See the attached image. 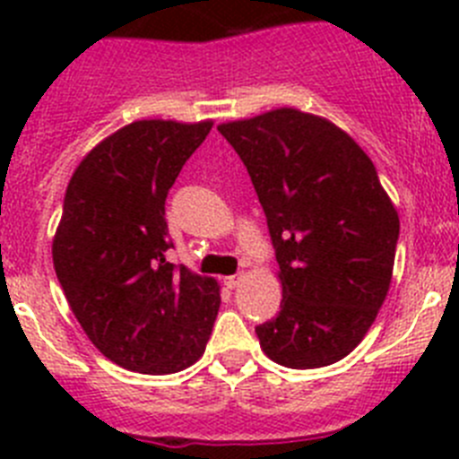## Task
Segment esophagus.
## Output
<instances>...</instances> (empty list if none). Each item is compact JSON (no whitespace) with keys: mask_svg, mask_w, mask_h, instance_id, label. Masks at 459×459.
<instances>
[{"mask_svg":"<svg viewBox=\"0 0 459 459\" xmlns=\"http://www.w3.org/2000/svg\"><path fill=\"white\" fill-rule=\"evenodd\" d=\"M241 280H243V275H227V278H225L227 290H237L238 282H241Z\"/></svg>","mask_w":459,"mask_h":459,"instance_id":"34e87169","label":"esophagus"}]
</instances>
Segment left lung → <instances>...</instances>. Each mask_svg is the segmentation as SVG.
Instances as JSON below:
<instances>
[{
  "label": "left lung",
  "instance_id": "8db88e82",
  "mask_svg": "<svg viewBox=\"0 0 459 459\" xmlns=\"http://www.w3.org/2000/svg\"><path fill=\"white\" fill-rule=\"evenodd\" d=\"M218 131L248 169L280 266V312L255 326L259 344L285 368L331 366L386 299L397 211L366 152L322 117L282 108Z\"/></svg>",
  "mask_w": 459,
  "mask_h": 459
}]
</instances>
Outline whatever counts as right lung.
I'll use <instances>...</instances> for the list:
<instances>
[{
	"label": "right lung",
	"instance_id": "obj_1",
	"mask_svg": "<svg viewBox=\"0 0 459 459\" xmlns=\"http://www.w3.org/2000/svg\"><path fill=\"white\" fill-rule=\"evenodd\" d=\"M211 126H124L87 153L66 188L52 241L56 278L87 338L126 370H184L213 331L216 280L168 262L165 221L169 188Z\"/></svg>",
	"mask_w": 459,
	"mask_h": 459
}]
</instances>
